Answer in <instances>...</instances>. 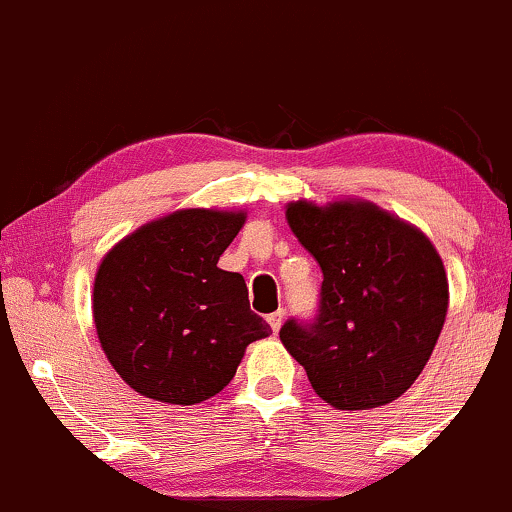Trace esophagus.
I'll return each instance as SVG.
<instances>
[{
	"instance_id": "esophagus-1",
	"label": "esophagus",
	"mask_w": 512,
	"mask_h": 512,
	"mask_svg": "<svg viewBox=\"0 0 512 512\" xmlns=\"http://www.w3.org/2000/svg\"><path fill=\"white\" fill-rule=\"evenodd\" d=\"M282 321H285V311H282V309H278V311H275V314L268 316V323H270V328H273V333H278L280 326H282Z\"/></svg>"
}]
</instances>
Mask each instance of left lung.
Listing matches in <instances>:
<instances>
[{"label":"left lung","instance_id":"obj_1","mask_svg":"<svg viewBox=\"0 0 512 512\" xmlns=\"http://www.w3.org/2000/svg\"><path fill=\"white\" fill-rule=\"evenodd\" d=\"M285 218L323 270L316 321H287L285 350L335 410L398 400L424 371L446 323L448 275L436 246L364 198L290 201Z\"/></svg>","mask_w":512,"mask_h":512}]
</instances>
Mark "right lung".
Wrapping results in <instances>:
<instances>
[{
    "label": "right lung",
    "instance_id": "add662e5",
    "mask_svg": "<svg viewBox=\"0 0 512 512\" xmlns=\"http://www.w3.org/2000/svg\"><path fill=\"white\" fill-rule=\"evenodd\" d=\"M244 210L182 208L126 234L95 273L93 321L112 369L136 393L198 405L237 374L270 326L239 273L218 268Z\"/></svg>",
    "mask_w": 512,
    "mask_h": 512
}]
</instances>
